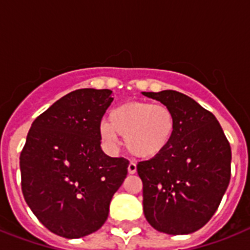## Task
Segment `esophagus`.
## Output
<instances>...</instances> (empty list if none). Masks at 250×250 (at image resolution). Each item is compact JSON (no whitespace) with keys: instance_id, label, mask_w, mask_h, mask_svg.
<instances>
[{"instance_id":"obj_1","label":"esophagus","mask_w":250,"mask_h":250,"mask_svg":"<svg viewBox=\"0 0 250 250\" xmlns=\"http://www.w3.org/2000/svg\"><path fill=\"white\" fill-rule=\"evenodd\" d=\"M127 171H129V174H135L136 173V164H135V163H130L129 167H127Z\"/></svg>"}]
</instances>
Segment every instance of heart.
I'll return each instance as SVG.
<instances>
[{"mask_svg":"<svg viewBox=\"0 0 250 250\" xmlns=\"http://www.w3.org/2000/svg\"><path fill=\"white\" fill-rule=\"evenodd\" d=\"M106 144L115 146L118 135L131 155L154 159L161 155L173 143L176 131V116L165 105L149 101H129L109 112L107 121L99 127Z\"/></svg>","mask_w":250,"mask_h":250,"instance_id":"b5f03b06","label":"heart"}]
</instances>
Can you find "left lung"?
<instances>
[{"mask_svg": "<svg viewBox=\"0 0 250 250\" xmlns=\"http://www.w3.org/2000/svg\"><path fill=\"white\" fill-rule=\"evenodd\" d=\"M143 95L160 101L176 116L170 146L136 167L145 218L158 231L194 233L210 220L228 188L230 145L215 116L187 95L174 90Z\"/></svg>", "mask_w": 250, "mask_h": 250, "instance_id": "1", "label": "left lung"}]
</instances>
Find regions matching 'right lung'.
I'll use <instances>...</instances> for the list:
<instances>
[{"label":"right lung","mask_w":250,"mask_h":250,"mask_svg":"<svg viewBox=\"0 0 250 250\" xmlns=\"http://www.w3.org/2000/svg\"><path fill=\"white\" fill-rule=\"evenodd\" d=\"M111 90H75L32 123L20 155L22 193L46 228L67 239L103 227L129 161L101 150V119Z\"/></svg>","instance_id":"add662e5"}]
</instances>
